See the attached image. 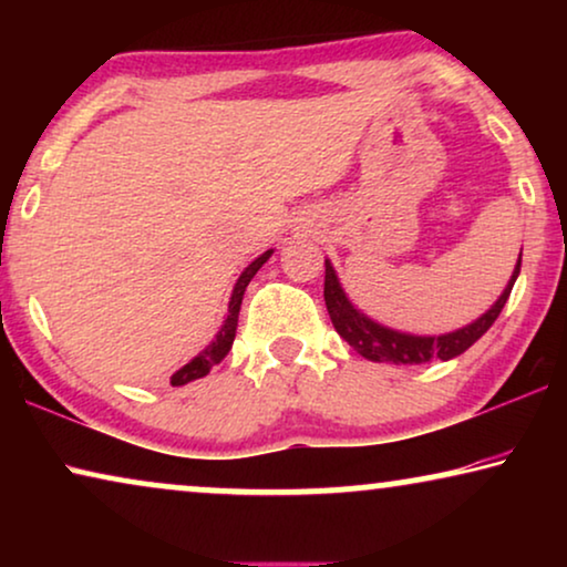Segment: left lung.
I'll list each match as a JSON object with an SVG mask.
<instances>
[{
  "label": "left lung",
  "mask_w": 567,
  "mask_h": 567,
  "mask_svg": "<svg viewBox=\"0 0 567 567\" xmlns=\"http://www.w3.org/2000/svg\"><path fill=\"white\" fill-rule=\"evenodd\" d=\"M522 274V252H518L516 268L511 274L506 289L498 299L493 301L491 309L485 315H480L477 320L464 324L460 330L441 332V336H413V332H402L386 324L371 320L369 315H363L359 307L348 299V293L340 286V278L332 268L330 260H324V305H328V315L332 320V328L338 330V336L353 348L355 353H361L363 359L379 361V363H425L433 359L449 361L467 351L472 343H477L480 338L491 330V324L498 320L501 309L506 307L514 289L516 278Z\"/></svg>",
  "instance_id": "1"
}]
</instances>
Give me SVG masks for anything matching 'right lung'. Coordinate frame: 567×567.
Returning <instances> with one entry per match:
<instances>
[{
	"mask_svg": "<svg viewBox=\"0 0 567 567\" xmlns=\"http://www.w3.org/2000/svg\"><path fill=\"white\" fill-rule=\"evenodd\" d=\"M270 255H274V250H266L262 255H258L250 266H247L243 274H239L235 289H231V297H229V309H227V317H224V324L219 328V332H216V338L208 343L204 351H200L198 355H193V359L185 363L183 369H177L173 379V386H183L193 382V379H200L206 377L208 371H212L216 363L224 361V355H227L231 351V343H235V336H237V320H239V307H243V297H245V289L247 284L252 281V276L258 274V270L262 268V262H266Z\"/></svg>",
	"mask_w": 567,
	"mask_h": 567,
	"instance_id": "right-lung-1",
	"label": "right lung"
}]
</instances>
